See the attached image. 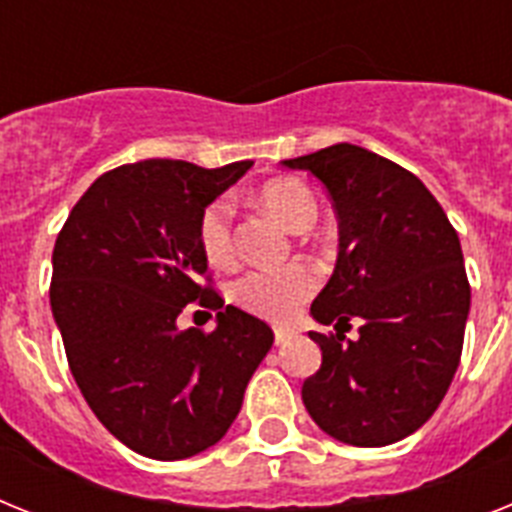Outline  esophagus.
<instances>
[{
	"label": "esophagus",
	"instance_id": "34e87169",
	"mask_svg": "<svg viewBox=\"0 0 512 512\" xmlns=\"http://www.w3.org/2000/svg\"><path fill=\"white\" fill-rule=\"evenodd\" d=\"M293 335H295V332L290 327H274V342H277V345L287 342Z\"/></svg>",
	"mask_w": 512,
	"mask_h": 512
}]
</instances>
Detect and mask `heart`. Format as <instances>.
<instances>
[{
  "mask_svg": "<svg viewBox=\"0 0 512 512\" xmlns=\"http://www.w3.org/2000/svg\"><path fill=\"white\" fill-rule=\"evenodd\" d=\"M259 201L287 230L301 232L314 225V193L293 177H277L261 185ZM198 246L211 266H225L232 259V209L227 198H214L198 217ZM316 290V272L308 264L251 269L232 282L230 298L248 314L285 322Z\"/></svg>",
  "mask_w": 512,
  "mask_h": 512,
  "instance_id": "b5f03b06",
  "label": "heart"
}]
</instances>
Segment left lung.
Returning <instances> with one entry per match:
<instances>
[{"mask_svg":"<svg viewBox=\"0 0 512 512\" xmlns=\"http://www.w3.org/2000/svg\"><path fill=\"white\" fill-rule=\"evenodd\" d=\"M327 188L340 219L335 272L311 303L335 335L308 332L322 366L303 405L329 437L400 442L432 418L463 350L471 287L458 232L413 172L353 143L285 159ZM362 322L356 341L342 326Z\"/></svg>","mask_w":512,"mask_h":512,"instance_id":"obj_1","label":"left lung"}]
</instances>
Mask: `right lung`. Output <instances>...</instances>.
Instances as JSON below:
<instances>
[{
	"label": "right lung",
	"mask_w": 512,
	"mask_h": 512,
	"mask_svg": "<svg viewBox=\"0 0 512 512\" xmlns=\"http://www.w3.org/2000/svg\"><path fill=\"white\" fill-rule=\"evenodd\" d=\"M251 164H122L80 196L54 243L49 301L70 371L101 424L146 458L217 445L272 348L269 324L235 306L209 336L176 329L188 302L222 307L201 285L198 217Z\"/></svg>",
	"instance_id": "obj_1"
}]
</instances>
